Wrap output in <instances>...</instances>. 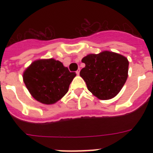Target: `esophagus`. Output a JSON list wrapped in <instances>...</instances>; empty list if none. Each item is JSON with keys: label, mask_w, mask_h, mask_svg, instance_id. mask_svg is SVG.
Listing matches in <instances>:
<instances>
[{"label": "esophagus", "mask_w": 153, "mask_h": 153, "mask_svg": "<svg viewBox=\"0 0 153 153\" xmlns=\"http://www.w3.org/2000/svg\"><path fill=\"white\" fill-rule=\"evenodd\" d=\"M76 74H77V75H79V70H76Z\"/></svg>", "instance_id": "obj_1"}]
</instances>
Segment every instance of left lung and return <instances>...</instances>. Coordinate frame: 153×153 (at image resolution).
<instances>
[{"instance_id": "obj_1", "label": "left lung", "mask_w": 153, "mask_h": 153, "mask_svg": "<svg viewBox=\"0 0 153 153\" xmlns=\"http://www.w3.org/2000/svg\"><path fill=\"white\" fill-rule=\"evenodd\" d=\"M85 67L79 75L89 91L100 100H109L120 93L128 77L129 61L123 55L110 51L89 54L82 59Z\"/></svg>"}]
</instances>
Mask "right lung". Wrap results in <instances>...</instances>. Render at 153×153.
I'll use <instances>...</instances> for the list:
<instances>
[{
  "label": "right lung",
  "instance_id": "right-lung-1",
  "mask_svg": "<svg viewBox=\"0 0 153 153\" xmlns=\"http://www.w3.org/2000/svg\"><path fill=\"white\" fill-rule=\"evenodd\" d=\"M76 74L54 59L33 61L23 74L24 82L33 98L44 104H53L67 93Z\"/></svg>",
  "mask_w": 153,
  "mask_h": 153
}]
</instances>
